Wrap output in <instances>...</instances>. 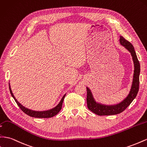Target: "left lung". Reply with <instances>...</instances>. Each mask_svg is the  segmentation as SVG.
<instances>
[{
  "label": "left lung",
  "instance_id": "1",
  "mask_svg": "<svg viewBox=\"0 0 147 147\" xmlns=\"http://www.w3.org/2000/svg\"><path fill=\"white\" fill-rule=\"evenodd\" d=\"M119 41L121 45L125 47L132 55L134 64V73L131 89L128 96L122 102L116 105H105L96 102L91 92V90L86 87L87 90V107L88 108L98 116H109L115 115L122 113L130 105L133 100L136 97L139 90V75L140 72V65L138 60L136 53L135 51L133 45L129 41L122 36H120Z\"/></svg>",
  "mask_w": 147,
  "mask_h": 147
}]
</instances>
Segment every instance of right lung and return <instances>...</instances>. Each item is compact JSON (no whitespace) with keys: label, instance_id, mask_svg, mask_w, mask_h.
I'll return each mask as SVG.
<instances>
[{"label":"right lung","instance_id":"1","mask_svg":"<svg viewBox=\"0 0 147 147\" xmlns=\"http://www.w3.org/2000/svg\"><path fill=\"white\" fill-rule=\"evenodd\" d=\"M9 90H10V92L11 93V95L13 98V99L15 100V102H17L18 106L20 107V108L22 110V111L24 112L26 114L28 115V116H30L31 117H36V118H49V117H52L55 116L56 114H57L62 108L63 101H64V99L65 96V94L64 96H63L62 98L61 99V101L59 102V104L56 106H55V108L51 109H49V110H47V111H33V110H31V109H29L25 108V106L22 105L17 100V99L15 98L12 92H11V90L10 86V83H9Z\"/></svg>","mask_w":147,"mask_h":147}]
</instances>
